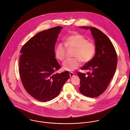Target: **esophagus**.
<instances>
[{
    "instance_id": "1",
    "label": "esophagus",
    "mask_w": 130,
    "mask_h": 130,
    "mask_svg": "<svg viewBox=\"0 0 130 130\" xmlns=\"http://www.w3.org/2000/svg\"><path fill=\"white\" fill-rule=\"evenodd\" d=\"M74 75H75V74H74V73H73V72H70V76L71 77L74 76Z\"/></svg>"
}]
</instances>
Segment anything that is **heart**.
Returning a JSON list of instances; mask_svg holds the SVG:
<instances>
[{
  "mask_svg": "<svg viewBox=\"0 0 130 130\" xmlns=\"http://www.w3.org/2000/svg\"><path fill=\"white\" fill-rule=\"evenodd\" d=\"M68 49H75L73 57L67 59L62 65L63 69L68 71H73L80 65L81 61L85 63L90 61L94 57L96 52L95 44L80 34H76L68 37L64 41V44L59 43L55 49V54L60 61L64 60Z\"/></svg>",
  "mask_w": 130,
  "mask_h": 130,
  "instance_id": "b5f03b06",
  "label": "heart"
}]
</instances>
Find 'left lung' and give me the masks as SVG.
Returning <instances> with one entry per match:
<instances>
[{
	"instance_id": "obj_1",
	"label": "left lung",
	"mask_w": 130,
	"mask_h": 130,
	"mask_svg": "<svg viewBox=\"0 0 130 130\" xmlns=\"http://www.w3.org/2000/svg\"><path fill=\"white\" fill-rule=\"evenodd\" d=\"M90 29L94 40L96 52L94 57L81 70H88L87 74L78 72L80 79V92L83 95L95 98L107 89L116 71L117 56L112 42L99 29L93 27H80Z\"/></svg>"
}]
</instances>
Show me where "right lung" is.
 I'll return each mask as SVG.
<instances>
[{
  "label": "right lung",
  "instance_id": "right-lung-1",
  "mask_svg": "<svg viewBox=\"0 0 130 130\" xmlns=\"http://www.w3.org/2000/svg\"><path fill=\"white\" fill-rule=\"evenodd\" d=\"M61 26L39 32L22 47L19 74L24 88L37 100L46 102L57 96L69 78L68 71L55 73L60 68L54 51Z\"/></svg>",
  "mask_w": 130,
  "mask_h": 130
}]
</instances>
